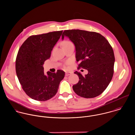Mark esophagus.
I'll return each mask as SVG.
<instances>
[{"instance_id":"esophagus-1","label":"esophagus","mask_w":135,"mask_h":135,"mask_svg":"<svg viewBox=\"0 0 135 135\" xmlns=\"http://www.w3.org/2000/svg\"><path fill=\"white\" fill-rule=\"evenodd\" d=\"M72 74V72H65V76H69V75H70Z\"/></svg>"}]
</instances>
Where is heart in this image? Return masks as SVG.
<instances>
[{
  "mask_svg": "<svg viewBox=\"0 0 135 135\" xmlns=\"http://www.w3.org/2000/svg\"><path fill=\"white\" fill-rule=\"evenodd\" d=\"M72 42L70 41H64L63 42V46H64V45H68V44H71Z\"/></svg>",
  "mask_w": 135,
  "mask_h": 135,
  "instance_id": "1",
  "label": "heart"
}]
</instances>
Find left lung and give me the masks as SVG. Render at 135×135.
Returning <instances> with one entry per match:
<instances>
[{
	"mask_svg": "<svg viewBox=\"0 0 135 135\" xmlns=\"http://www.w3.org/2000/svg\"><path fill=\"white\" fill-rule=\"evenodd\" d=\"M74 44L78 68L88 70L83 76L76 71L79 81L73 86L77 95L92 98L101 94L108 86L114 73L115 57L112 47L106 38L94 32L80 30H65L62 35Z\"/></svg>",
	"mask_w": 135,
	"mask_h": 135,
	"instance_id": "left-lung-1",
	"label": "left lung"
}]
</instances>
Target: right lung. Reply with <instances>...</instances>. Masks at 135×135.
Segmentation results:
<instances>
[{
    "instance_id": "right-lung-1",
    "label": "right lung",
    "mask_w": 135,
    "mask_h": 135,
    "mask_svg": "<svg viewBox=\"0 0 135 135\" xmlns=\"http://www.w3.org/2000/svg\"><path fill=\"white\" fill-rule=\"evenodd\" d=\"M63 31L32 35L20 48L16 61V70L20 83L26 94L33 99L47 101L56 95L65 72L44 74L43 64L50 57L53 48Z\"/></svg>"
}]
</instances>
